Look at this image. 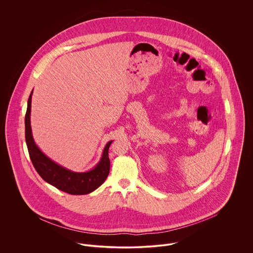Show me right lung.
Returning a JSON list of instances; mask_svg holds the SVG:
<instances>
[{"label": "right lung", "mask_w": 253, "mask_h": 253, "mask_svg": "<svg viewBox=\"0 0 253 253\" xmlns=\"http://www.w3.org/2000/svg\"><path fill=\"white\" fill-rule=\"evenodd\" d=\"M31 99L32 92L28 98L27 111L25 114V140L30 159L39 175L55 188L71 195H85L97 189L108 176L110 170L108 151L112 141L106 144L101 161L95 169L90 171L73 172L58 166L43 155L34 142L30 126Z\"/></svg>", "instance_id": "1"}]
</instances>
